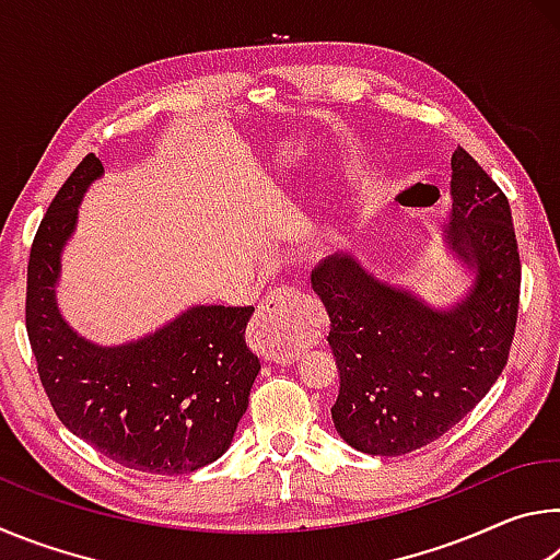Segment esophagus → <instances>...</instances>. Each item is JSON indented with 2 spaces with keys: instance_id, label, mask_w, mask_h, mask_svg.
<instances>
[{
  "instance_id": "obj_1",
  "label": "esophagus",
  "mask_w": 560,
  "mask_h": 560,
  "mask_svg": "<svg viewBox=\"0 0 560 560\" xmlns=\"http://www.w3.org/2000/svg\"><path fill=\"white\" fill-rule=\"evenodd\" d=\"M291 293L287 289L271 291L259 306L257 320L252 328V348L267 360H287L293 355V338H291V320H289V303Z\"/></svg>"
}]
</instances>
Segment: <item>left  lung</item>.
Segmentation results:
<instances>
[{
	"mask_svg": "<svg viewBox=\"0 0 560 560\" xmlns=\"http://www.w3.org/2000/svg\"><path fill=\"white\" fill-rule=\"evenodd\" d=\"M444 244L471 271L450 306L334 254L311 273L330 318L340 387L330 417L350 447L397 457L442 438L504 371L514 340L521 261L506 195L467 150L452 155Z\"/></svg>",
	"mask_w": 560,
	"mask_h": 560,
	"instance_id": "1",
	"label": "left lung"
}]
</instances>
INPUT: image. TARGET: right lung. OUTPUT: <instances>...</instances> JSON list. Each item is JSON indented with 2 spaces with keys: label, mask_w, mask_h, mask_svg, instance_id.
<instances>
[{
  "label": "right lung",
  "mask_w": 560,
  "mask_h": 560,
  "mask_svg": "<svg viewBox=\"0 0 560 560\" xmlns=\"http://www.w3.org/2000/svg\"><path fill=\"white\" fill-rule=\"evenodd\" d=\"M103 175L86 155L56 192L26 269V334L54 412L108 459L187 474L230 450L261 371L244 330L254 306H189L155 334L98 346L66 324L56 301L61 252L79 205Z\"/></svg>",
  "instance_id": "right-lung-1"
}]
</instances>
